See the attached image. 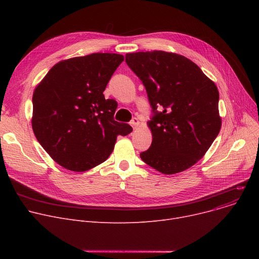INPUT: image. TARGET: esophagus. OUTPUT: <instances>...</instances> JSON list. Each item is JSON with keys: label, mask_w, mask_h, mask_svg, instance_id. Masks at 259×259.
I'll list each match as a JSON object with an SVG mask.
<instances>
[{"label": "esophagus", "mask_w": 259, "mask_h": 259, "mask_svg": "<svg viewBox=\"0 0 259 259\" xmlns=\"http://www.w3.org/2000/svg\"><path fill=\"white\" fill-rule=\"evenodd\" d=\"M130 124H131V126L135 129V128L140 126V119H139L138 117H133V118L131 119V121H130Z\"/></svg>", "instance_id": "1"}]
</instances>
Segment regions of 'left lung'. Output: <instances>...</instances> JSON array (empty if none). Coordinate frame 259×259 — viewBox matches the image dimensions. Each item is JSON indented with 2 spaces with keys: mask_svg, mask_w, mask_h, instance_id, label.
I'll list each match as a JSON object with an SVG mask.
<instances>
[{
  "mask_svg": "<svg viewBox=\"0 0 259 259\" xmlns=\"http://www.w3.org/2000/svg\"><path fill=\"white\" fill-rule=\"evenodd\" d=\"M126 63L152 108V144L140 154L143 161L168 175L196 164L222 127L215 84L195 63L172 52L127 53Z\"/></svg>",
  "mask_w": 259,
  "mask_h": 259,
  "instance_id": "left-lung-1",
  "label": "left lung"
}]
</instances>
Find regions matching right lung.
<instances>
[{"label": "right lung", "mask_w": 259, "mask_h": 259, "mask_svg": "<svg viewBox=\"0 0 259 259\" xmlns=\"http://www.w3.org/2000/svg\"><path fill=\"white\" fill-rule=\"evenodd\" d=\"M124 57L92 53L54 65L32 97V129L44 150L62 167L83 172L104 162L117 135L131 126L114 120L117 103L103 92Z\"/></svg>", "instance_id": "right-lung-1"}]
</instances>
